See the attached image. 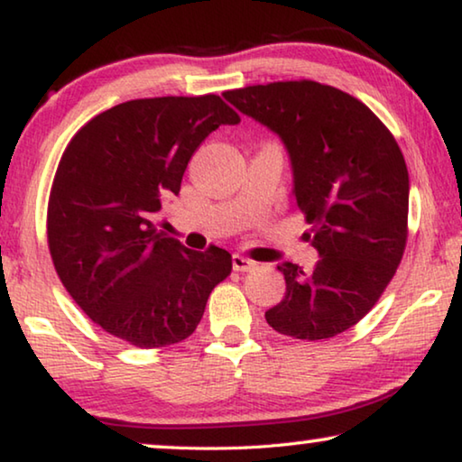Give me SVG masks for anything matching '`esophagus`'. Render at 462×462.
Listing matches in <instances>:
<instances>
[{"label":"esophagus","instance_id":"1","mask_svg":"<svg viewBox=\"0 0 462 462\" xmlns=\"http://www.w3.org/2000/svg\"><path fill=\"white\" fill-rule=\"evenodd\" d=\"M254 268H255V262L254 260L244 258V255H239V254L233 255V270L249 272V270H254Z\"/></svg>","mask_w":462,"mask_h":462}]
</instances>
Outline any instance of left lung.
<instances>
[{
    "instance_id": "left-lung-1",
    "label": "left lung",
    "mask_w": 462,
    "mask_h": 462,
    "mask_svg": "<svg viewBox=\"0 0 462 462\" xmlns=\"http://www.w3.org/2000/svg\"><path fill=\"white\" fill-rule=\"evenodd\" d=\"M282 139L294 196L319 252L311 272L284 262V299L266 311L278 334L328 339L350 329L387 289L407 244L410 173L395 137L368 106L319 81L225 92Z\"/></svg>"
}]
</instances>
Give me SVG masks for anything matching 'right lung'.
<instances>
[{
	"label": "right lung",
	"instance_id": "obj_1",
	"mask_svg": "<svg viewBox=\"0 0 462 462\" xmlns=\"http://www.w3.org/2000/svg\"><path fill=\"white\" fill-rule=\"evenodd\" d=\"M239 115L215 94L145 97L83 125L52 180L49 252L60 282L110 336L149 350L194 334L231 254L194 252L153 218L200 143Z\"/></svg>",
	"mask_w": 462,
	"mask_h": 462
}]
</instances>
